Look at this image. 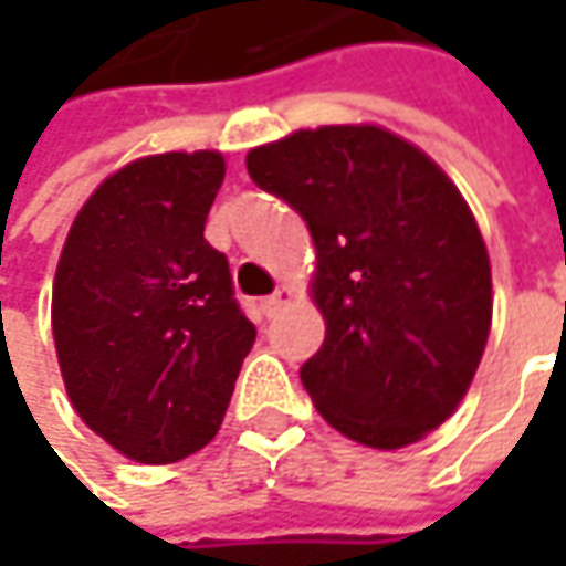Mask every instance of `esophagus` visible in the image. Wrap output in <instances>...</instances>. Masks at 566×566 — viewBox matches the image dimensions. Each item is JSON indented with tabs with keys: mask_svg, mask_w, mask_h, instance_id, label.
<instances>
[{
	"mask_svg": "<svg viewBox=\"0 0 566 566\" xmlns=\"http://www.w3.org/2000/svg\"><path fill=\"white\" fill-rule=\"evenodd\" d=\"M290 298H293V290H290V286H280L276 293H271L268 298H261V312H264L268 317H273L280 308H283V305H286V302H290Z\"/></svg>",
	"mask_w": 566,
	"mask_h": 566,
	"instance_id": "esophagus-1",
	"label": "esophagus"
}]
</instances>
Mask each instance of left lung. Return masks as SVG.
<instances>
[{"instance_id":"1","label":"left lung","mask_w":566,"mask_h":566,"mask_svg":"<svg viewBox=\"0 0 566 566\" xmlns=\"http://www.w3.org/2000/svg\"><path fill=\"white\" fill-rule=\"evenodd\" d=\"M245 166L315 239L327 334L298 375L317 412L378 450L447 422L489 343L491 264L444 169L378 125L302 128Z\"/></svg>"}]
</instances>
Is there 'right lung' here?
<instances>
[{"instance_id": "add662e5", "label": "right lung", "mask_w": 566, "mask_h": 566, "mask_svg": "<svg viewBox=\"0 0 566 566\" xmlns=\"http://www.w3.org/2000/svg\"><path fill=\"white\" fill-rule=\"evenodd\" d=\"M227 164L217 150L122 166L77 210L53 283L55 356L91 431L138 463L213 441L254 324L205 223Z\"/></svg>"}]
</instances>
